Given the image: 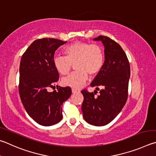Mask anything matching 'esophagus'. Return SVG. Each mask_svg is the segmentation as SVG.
Here are the masks:
<instances>
[{"label":"esophagus","instance_id":"obj_1","mask_svg":"<svg viewBox=\"0 0 156 156\" xmlns=\"http://www.w3.org/2000/svg\"><path fill=\"white\" fill-rule=\"evenodd\" d=\"M79 92L78 90L75 89V88H72V92H73V93H75V92Z\"/></svg>","mask_w":156,"mask_h":156}]
</instances>
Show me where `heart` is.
Wrapping results in <instances>:
<instances>
[{
    "mask_svg": "<svg viewBox=\"0 0 156 156\" xmlns=\"http://www.w3.org/2000/svg\"><path fill=\"white\" fill-rule=\"evenodd\" d=\"M66 57L56 56L53 59L55 69L62 75L69 73L75 65L76 71L64 78V86L79 88L88 79V74L95 76L102 70L105 63V54L99 44L76 41L66 46L64 49Z\"/></svg>",
    "mask_w": 156,
    "mask_h": 156,
    "instance_id": "b5f03b06",
    "label": "heart"
}]
</instances>
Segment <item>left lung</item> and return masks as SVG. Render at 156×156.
I'll list each match as a JSON object with an SVG mask.
<instances>
[{
	"mask_svg": "<svg viewBox=\"0 0 156 156\" xmlns=\"http://www.w3.org/2000/svg\"><path fill=\"white\" fill-rule=\"evenodd\" d=\"M93 40H101L105 46V63L102 70L91 83L100 94L87 89L81 90L83 101L81 106L83 117L95 126L110 122L121 111L128 97L130 66L121 46L108 36L99 35ZM102 89L100 90L99 87Z\"/></svg>",
	"mask_w": 156,
	"mask_h": 156,
	"instance_id": "left-lung-1",
	"label": "left lung"
}]
</instances>
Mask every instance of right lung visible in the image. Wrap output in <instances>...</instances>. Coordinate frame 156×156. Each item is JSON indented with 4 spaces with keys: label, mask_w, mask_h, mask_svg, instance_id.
Returning <instances> with one entry per match:
<instances>
[{
    "label": "right lung",
    "mask_w": 156,
    "mask_h": 156,
    "mask_svg": "<svg viewBox=\"0 0 156 156\" xmlns=\"http://www.w3.org/2000/svg\"><path fill=\"white\" fill-rule=\"evenodd\" d=\"M66 42L44 37L35 40L23 53L20 64L19 94L29 115L43 126L62 119V103L72 93L70 87L55 85L59 73L53 64L55 52ZM53 88V92H48Z\"/></svg>",
    "instance_id": "add662e5"
}]
</instances>
